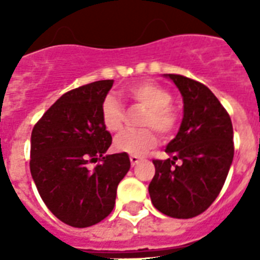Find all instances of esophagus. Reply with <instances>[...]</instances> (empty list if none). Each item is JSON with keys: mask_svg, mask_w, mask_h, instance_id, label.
Wrapping results in <instances>:
<instances>
[{"mask_svg": "<svg viewBox=\"0 0 260 260\" xmlns=\"http://www.w3.org/2000/svg\"><path fill=\"white\" fill-rule=\"evenodd\" d=\"M140 159H142V158H140L139 155H131V156H129L131 165H132V166H135V165H138Z\"/></svg>", "mask_w": 260, "mask_h": 260, "instance_id": "1", "label": "esophagus"}]
</instances>
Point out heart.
Returning <instances> with one entry per match:
<instances>
[{"instance_id":"obj_1","label":"heart","mask_w":260,"mask_h":260,"mask_svg":"<svg viewBox=\"0 0 260 260\" xmlns=\"http://www.w3.org/2000/svg\"><path fill=\"white\" fill-rule=\"evenodd\" d=\"M124 95L135 104L146 108L142 125L143 129H126L114 139V148L120 152L142 155L158 143V134L163 139L171 138L179 126V113L171 105L173 95L166 87L158 83L143 81L124 90ZM102 125L109 132H118L124 124V108L117 98L106 95L101 104Z\"/></svg>"}]
</instances>
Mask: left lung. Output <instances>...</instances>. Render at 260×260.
<instances>
[{
	"label": "left lung",
	"mask_w": 260,
	"mask_h": 260,
	"mask_svg": "<svg viewBox=\"0 0 260 260\" xmlns=\"http://www.w3.org/2000/svg\"><path fill=\"white\" fill-rule=\"evenodd\" d=\"M169 78L183 97V120L166 148V160L152 159L151 201L175 218L204 213L221 191L234 159V128L225 108L204 83L179 74Z\"/></svg>",
	"instance_id": "8db88e82"
}]
</instances>
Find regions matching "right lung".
Returning <instances> with one entry per match:
<instances>
[{
    "mask_svg": "<svg viewBox=\"0 0 260 260\" xmlns=\"http://www.w3.org/2000/svg\"><path fill=\"white\" fill-rule=\"evenodd\" d=\"M112 85V79H105L67 91L32 129L29 167L35 185L54 216L75 228L109 216L118 183L131 167L126 152L104 155L112 136L100 110Z\"/></svg>",
    "mask_w": 260,
    "mask_h": 260,
    "instance_id": "1",
    "label": "right lung"
}]
</instances>
